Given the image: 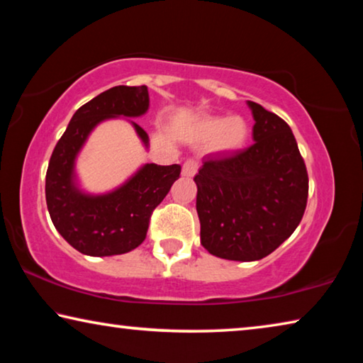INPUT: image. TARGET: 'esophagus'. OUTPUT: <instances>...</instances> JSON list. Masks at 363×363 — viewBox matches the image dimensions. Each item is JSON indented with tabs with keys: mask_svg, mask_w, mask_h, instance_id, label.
<instances>
[{
	"mask_svg": "<svg viewBox=\"0 0 363 363\" xmlns=\"http://www.w3.org/2000/svg\"><path fill=\"white\" fill-rule=\"evenodd\" d=\"M196 169H199V163H196L195 160H187V162L182 164V176L192 177V176H195Z\"/></svg>",
	"mask_w": 363,
	"mask_h": 363,
	"instance_id": "1",
	"label": "esophagus"
}]
</instances>
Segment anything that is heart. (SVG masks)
Here are the masks:
<instances>
[{
    "label": "heart",
    "instance_id": "obj_1",
    "mask_svg": "<svg viewBox=\"0 0 363 363\" xmlns=\"http://www.w3.org/2000/svg\"><path fill=\"white\" fill-rule=\"evenodd\" d=\"M199 138L205 143H214L220 152L240 150L247 144L250 126L243 116H205L196 126Z\"/></svg>",
    "mask_w": 363,
    "mask_h": 363
}]
</instances>
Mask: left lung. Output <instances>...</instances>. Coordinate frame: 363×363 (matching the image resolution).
<instances>
[{
	"instance_id": "8db88e82",
	"label": "left lung",
	"mask_w": 363,
	"mask_h": 363,
	"mask_svg": "<svg viewBox=\"0 0 363 363\" xmlns=\"http://www.w3.org/2000/svg\"><path fill=\"white\" fill-rule=\"evenodd\" d=\"M255 144L224 157H205L196 184L200 243L213 256L257 261L299 225L309 179L291 128L248 101Z\"/></svg>"
}]
</instances>
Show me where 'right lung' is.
I'll return each instance as SVG.
<instances>
[{
	"instance_id": "right-lung-1",
	"label": "right lung",
	"mask_w": 363,
	"mask_h": 363,
	"mask_svg": "<svg viewBox=\"0 0 363 363\" xmlns=\"http://www.w3.org/2000/svg\"><path fill=\"white\" fill-rule=\"evenodd\" d=\"M150 107L147 86H115L73 113L54 149L46 173V203L64 240L86 256L128 253L144 242L152 211L162 203L181 174V164L144 163L120 186L88 192L77 173V160L97 126L125 118L149 150L150 140L138 123Z\"/></svg>"
}]
</instances>
